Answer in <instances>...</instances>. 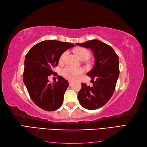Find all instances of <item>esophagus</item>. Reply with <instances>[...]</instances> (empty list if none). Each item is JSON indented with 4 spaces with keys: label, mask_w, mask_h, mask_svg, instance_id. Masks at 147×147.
I'll use <instances>...</instances> for the list:
<instances>
[{
    "label": "esophagus",
    "mask_w": 147,
    "mask_h": 147,
    "mask_svg": "<svg viewBox=\"0 0 147 147\" xmlns=\"http://www.w3.org/2000/svg\"><path fill=\"white\" fill-rule=\"evenodd\" d=\"M69 86H71L72 85H73V82L69 81Z\"/></svg>",
    "instance_id": "obj_1"
}]
</instances>
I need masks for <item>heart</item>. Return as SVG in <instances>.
<instances>
[{
	"label": "heart",
	"instance_id": "obj_1",
	"mask_svg": "<svg viewBox=\"0 0 147 147\" xmlns=\"http://www.w3.org/2000/svg\"><path fill=\"white\" fill-rule=\"evenodd\" d=\"M76 52L79 57L83 59L85 57L89 58L90 57V53L86 49L81 48L76 50ZM68 55V51H65L62 53L59 58V61H64ZM84 69L82 67H74L71 66H66L62 70L61 74L64 78L70 81H75L80 77L83 73Z\"/></svg>",
	"mask_w": 147,
	"mask_h": 147
}]
</instances>
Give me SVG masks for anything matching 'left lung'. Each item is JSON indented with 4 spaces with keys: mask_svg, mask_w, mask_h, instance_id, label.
I'll use <instances>...</instances> for the list:
<instances>
[{
    "mask_svg": "<svg viewBox=\"0 0 147 147\" xmlns=\"http://www.w3.org/2000/svg\"><path fill=\"white\" fill-rule=\"evenodd\" d=\"M76 45L91 49L95 59L94 67L87 73L95 82L92 86L82 83L78 94L79 102L88 110L99 109L110 100L115 91L119 75L118 55L110 45L97 40Z\"/></svg>",
    "mask_w": 147,
    "mask_h": 147,
    "instance_id": "8db88e82",
    "label": "left lung"
}]
</instances>
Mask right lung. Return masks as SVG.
Here are the masks:
<instances>
[{"mask_svg":"<svg viewBox=\"0 0 147 147\" xmlns=\"http://www.w3.org/2000/svg\"><path fill=\"white\" fill-rule=\"evenodd\" d=\"M74 46L68 42L45 40L34 45L26 55L23 82L31 98L43 110L54 111L62 104L68 82L58 76V82L51 84L48 77L57 76L53 67L57 66L62 53Z\"/></svg>","mask_w":147,"mask_h":147,"instance_id":"right-lung-1","label":"right lung"}]
</instances>
